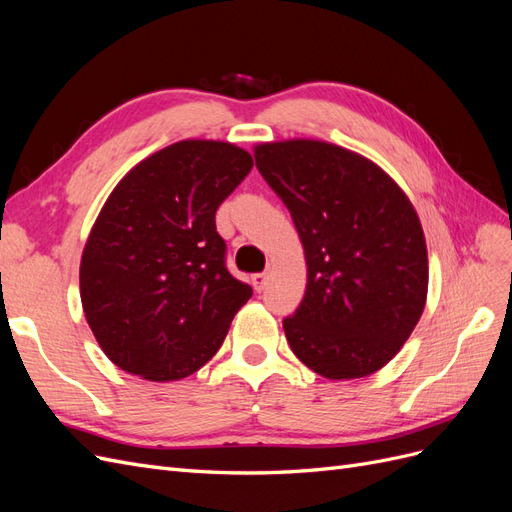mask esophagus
<instances>
[{
  "instance_id": "esophagus-1",
  "label": "esophagus",
  "mask_w": 512,
  "mask_h": 512,
  "mask_svg": "<svg viewBox=\"0 0 512 512\" xmlns=\"http://www.w3.org/2000/svg\"><path fill=\"white\" fill-rule=\"evenodd\" d=\"M252 284H254L256 292H262V290L267 288V284H269V273H256L252 277Z\"/></svg>"
}]
</instances>
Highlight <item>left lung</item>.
<instances>
[{"label": "left lung", "mask_w": 512, "mask_h": 512, "mask_svg": "<svg viewBox=\"0 0 512 512\" xmlns=\"http://www.w3.org/2000/svg\"><path fill=\"white\" fill-rule=\"evenodd\" d=\"M254 158L307 262L305 297L284 320L292 352L329 380L374 374L427 301V245L410 198L376 162L314 138L260 143Z\"/></svg>", "instance_id": "8db88e82"}]
</instances>
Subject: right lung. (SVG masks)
Masks as SVG:
<instances>
[{"mask_svg": "<svg viewBox=\"0 0 512 512\" xmlns=\"http://www.w3.org/2000/svg\"><path fill=\"white\" fill-rule=\"evenodd\" d=\"M252 166L237 145L188 138L138 162L106 198L79 280L89 329L119 369L173 382L220 350L252 288L224 265L215 211Z\"/></svg>", "mask_w": 512, "mask_h": 512, "instance_id": "obj_1", "label": "right lung"}]
</instances>
